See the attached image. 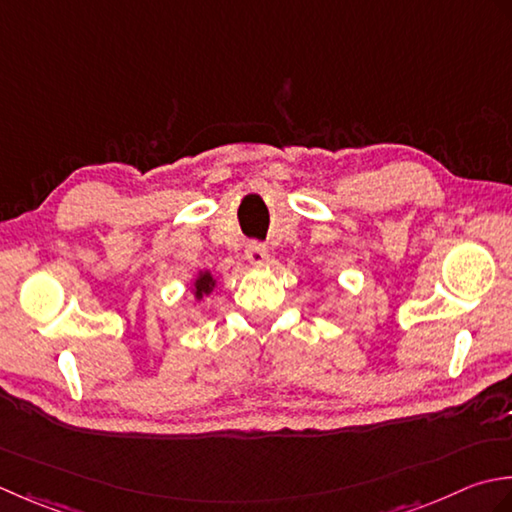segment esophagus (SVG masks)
I'll return each instance as SVG.
<instances>
[{
  "mask_svg": "<svg viewBox=\"0 0 512 512\" xmlns=\"http://www.w3.org/2000/svg\"><path fill=\"white\" fill-rule=\"evenodd\" d=\"M245 256H247V260H249V263H252V265H263L265 260H267V247H265L263 243H258V241L247 243Z\"/></svg>",
  "mask_w": 512,
  "mask_h": 512,
  "instance_id": "1",
  "label": "esophagus"
}]
</instances>
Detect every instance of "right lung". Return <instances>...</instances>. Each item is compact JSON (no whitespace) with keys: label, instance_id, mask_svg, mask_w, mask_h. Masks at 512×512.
I'll return each mask as SVG.
<instances>
[{"label":"right lung","instance_id":"1","mask_svg":"<svg viewBox=\"0 0 512 512\" xmlns=\"http://www.w3.org/2000/svg\"><path fill=\"white\" fill-rule=\"evenodd\" d=\"M214 278L210 274H201L196 278V285H194V294L196 298H203L205 294H210V291L214 289Z\"/></svg>","mask_w":512,"mask_h":512}]
</instances>
